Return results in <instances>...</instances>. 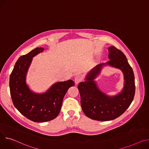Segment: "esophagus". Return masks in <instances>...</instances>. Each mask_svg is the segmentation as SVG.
<instances>
[{
    "label": "esophagus",
    "instance_id": "1",
    "mask_svg": "<svg viewBox=\"0 0 149 149\" xmlns=\"http://www.w3.org/2000/svg\"><path fill=\"white\" fill-rule=\"evenodd\" d=\"M74 81H75V83L76 84H78L79 83H80L81 81V77L80 75H77L75 77V78H74Z\"/></svg>",
    "mask_w": 149,
    "mask_h": 149
}]
</instances>
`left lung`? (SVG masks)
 Here are the masks:
<instances>
[{
    "instance_id": "left-lung-1",
    "label": "left lung",
    "mask_w": 149,
    "mask_h": 149,
    "mask_svg": "<svg viewBox=\"0 0 149 149\" xmlns=\"http://www.w3.org/2000/svg\"><path fill=\"white\" fill-rule=\"evenodd\" d=\"M108 50L110 61L97 65L88 72L85 81L78 86L84 113L91 119L99 121L112 120L121 116L132 103L135 91L134 72L125 55L114 46L109 47ZM106 65L120 69L124 74V87L114 96L103 93L94 80Z\"/></svg>"
}]
</instances>
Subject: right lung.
<instances>
[{"label":"right lung","mask_w":149,"mask_h":149,"mask_svg":"<svg viewBox=\"0 0 149 149\" xmlns=\"http://www.w3.org/2000/svg\"><path fill=\"white\" fill-rule=\"evenodd\" d=\"M44 48L37 47L19 57L9 78L10 93L15 107L28 119L45 122L55 118L60 113L63 97L68 88L75 85L69 80L53 84L44 93L31 91L26 83V76L33 57L42 53Z\"/></svg>","instance_id":"1"}]
</instances>
